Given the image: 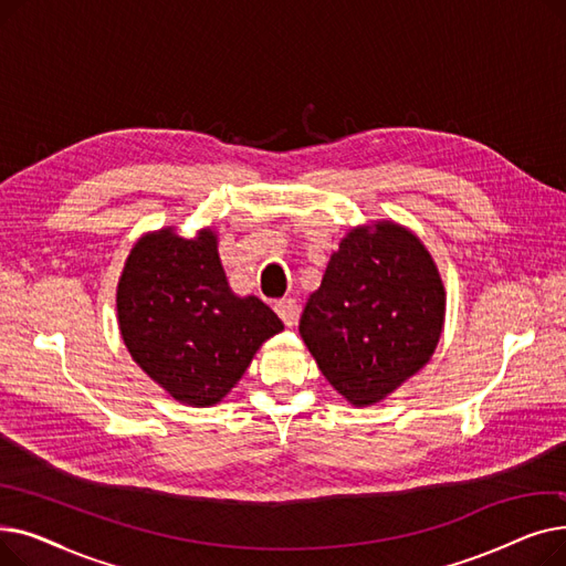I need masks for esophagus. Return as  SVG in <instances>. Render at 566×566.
<instances>
[{
  "mask_svg": "<svg viewBox=\"0 0 566 566\" xmlns=\"http://www.w3.org/2000/svg\"><path fill=\"white\" fill-rule=\"evenodd\" d=\"M275 312L277 316L284 321V325H295V321H298V303H295L293 298H282L275 303Z\"/></svg>",
  "mask_w": 566,
  "mask_h": 566,
  "instance_id": "esophagus-1",
  "label": "esophagus"
}]
</instances>
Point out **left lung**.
I'll use <instances>...</instances> for the list:
<instances>
[{
    "label": "left lung",
    "mask_w": 566,
    "mask_h": 566,
    "mask_svg": "<svg viewBox=\"0 0 566 566\" xmlns=\"http://www.w3.org/2000/svg\"><path fill=\"white\" fill-rule=\"evenodd\" d=\"M444 318L438 268L399 224L353 229L331 256L301 316L321 374L355 406H369L420 371Z\"/></svg>",
    "instance_id": "8db88e82"
}]
</instances>
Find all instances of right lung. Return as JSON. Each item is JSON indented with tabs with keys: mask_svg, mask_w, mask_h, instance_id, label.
I'll use <instances>...</instances> for the list:
<instances>
[{
	"mask_svg": "<svg viewBox=\"0 0 566 566\" xmlns=\"http://www.w3.org/2000/svg\"><path fill=\"white\" fill-rule=\"evenodd\" d=\"M116 312L133 360L190 406L218 403L284 328L256 295L229 289L211 229L144 235L118 280Z\"/></svg>",
	"mask_w": 566,
	"mask_h": 566,
	"instance_id": "right-lung-1",
	"label": "right lung"
}]
</instances>
